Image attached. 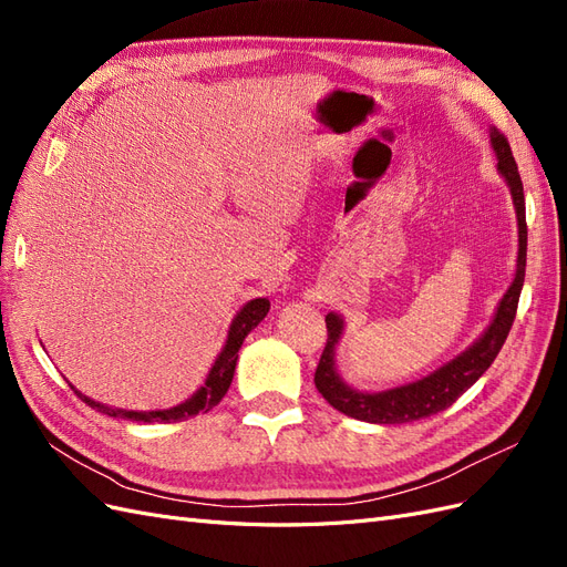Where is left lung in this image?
Instances as JSON below:
<instances>
[{"mask_svg":"<svg viewBox=\"0 0 567 567\" xmlns=\"http://www.w3.org/2000/svg\"><path fill=\"white\" fill-rule=\"evenodd\" d=\"M492 146L496 151V167L504 175V179L511 186L513 205H516L518 215V271L516 279H513L506 296L502 298L499 307H496V315L489 323L485 336L480 338L475 346H471L466 352L452 359L450 364H444L435 373L425 375V379L409 383L402 388H392L383 392H359L350 385L340 381L333 364V350L336 342L342 333V321L338 315L326 317V348L319 357V364L315 371V385L323 394V400L329 402L333 409L342 411L346 416L367 421V423H409L437 414L452 406L463 392H466L480 375H483L489 364L499 354L502 346L508 338V331L513 326L518 312V300L525 281V260H527V221H525V194H523V182L516 158H513L508 140L499 130H489Z\"/></svg>","mask_w":567,"mask_h":567,"instance_id":"1","label":"left lung"}]
</instances>
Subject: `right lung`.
Instances as JSON below:
<instances>
[{
    "mask_svg": "<svg viewBox=\"0 0 567 567\" xmlns=\"http://www.w3.org/2000/svg\"><path fill=\"white\" fill-rule=\"evenodd\" d=\"M269 312V300L267 298H257L250 300L241 312L236 315V319L231 321V329H229V338H227V346L225 350L219 352V357L215 359V364L208 373V381L205 385L194 394L192 400L173 406V409H163V411H125V409H113V406H104L99 404L90 398H84L78 390V398L90 404L92 409L101 411V414L113 416V419H127V421H144V423H177V421H186L196 414H205V411H210L213 406L219 404V400L225 398L231 379H234V369H236V359H238V350L244 346V338L255 329L257 323H260Z\"/></svg>",
    "mask_w": 567,
    "mask_h": 567,
    "instance_id": "right-lung-1",
    "label": "right lung"
}]
</instances>
